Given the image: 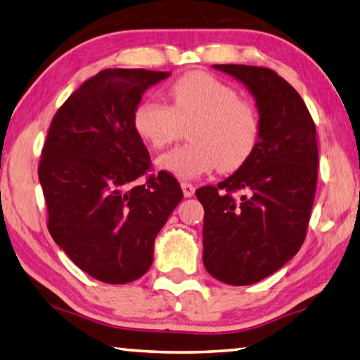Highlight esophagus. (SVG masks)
I'll return each instance as SVG.
<instances>
[{
    "label": "esophagus",
    "instance_id": "esophagus-1",
    "mask_svg": "<svg viewBox=\"0 0 360 360\" xmlns=\"http://www.w3.org/2000/svg\"><path fill=\"white\" fill-rule=\"evenodd\" d=\"M181 190H184L185 198H191L193 194H194V191H196V188H194V185L186 184V181H184V184H181Z\"/></svg>",
    "mask_w": 360,
    "mask_h": 360
}]
</instances>
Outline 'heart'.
<instances>
[{
	"label": "heart",
	"mask_w": 360,
	"mask_h": 360,
	"mask_svg": "<svg viewBox=\"0 0 360 360\" xmlns=\"http://www.w3.org/2000/svg\"><path fill=\"white\" fill-rule=\"evenodd\" d=\"M170 105L155 99L139 103L132 124L137 136L153 150L180 137L188 123L191 142L160 156L158 167L180 180H191L219 166L223 172L242 167L255 153L261 136L256 107L237 98L229 84L207 72L180 75L169 86Z\"/></svg>",
	"instance_id": "obj_1"
}]
</instances>
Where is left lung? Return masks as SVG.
<instances>
[{"mask_svg":"<svg viewBox=\"0 0 360 360\" xmlns=\"http://www.w3.org/2000/svg\"><path fill=\"white\" fill-rule=\"evenodd\" d=\"M248 88L261 136L255 153L218 186L196 196L204 205V266L232 286L253 285L297 255L305 240L318 181L316 126L304 99L272 69L213 65ZM243 191L241 199L231 198Z\"/></svg>","mask_w":360,"mask_h":360,"instance_id":"8db88e82","label":"left lung"}]
</instances>
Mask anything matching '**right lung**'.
Listing matches in <instances>:
<instances>
[{
  "label": "right lung",
  "instance_id": "obj_1",
  "mask_svg": "<svg viewBox=\"0 0 360 360\" xmlns=\"http://www.w3.org/2000/svg\"><path fill=\"white\" fill-rule=\"evenodd\" d=\"M170 72L104 69L80 85L50 124L39 162L49 232L75 266L109 285L153 262L158 232L184 199L161 170L145 184L150 155L132 117L142 94Z\"/></svg>",
  "mask_w": 360,
  "mask_h": 360
}]
</instances>
